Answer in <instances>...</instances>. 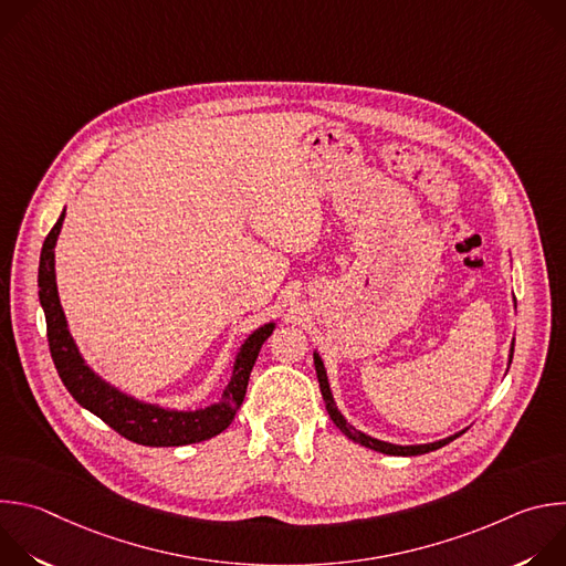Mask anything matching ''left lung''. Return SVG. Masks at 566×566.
<instances>
[{
  "label": "left lung",
  "mask_w": 566,
  "mask_h": 566,
  "mask_svg": "<svg viewBox=\"0 0 566 566\" xmlns=\"http://www.w3.org/2000/svg\"><path fill=\"white\" fill-rule=\"evenodd\" d=\"M513 352H515V338H513V345H511V354H509V367H511V360H513ZM313 365H315V374H317V382H319V391H322V398H325V406H327V412L332 417V421L336 423V428L352 441L369 448V450H376V452H382V454H394V457H415V454H426V452H432V450H439L443 448L446 443L454 441L459 434H463L465 430L457 432V434H450L441 441H432V443H415V446H398V443H389V441H380L376 437H369L360 430H356L354 426L347 423V419L343 417V412L338 410L336 400H334V394H332V385H329V376H327V367L325 363H322L319 354L313 352Z\"/></svg>",
  "instance_id": "8db88e82"
}]
</instances>
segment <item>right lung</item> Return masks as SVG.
I'll return each mask as SVG.
<instances>
[{
  "label": "right lung",
  "instance_id": "obj_1",
  "mask_svg": "<svg viewBox=\"0 0 566 566\" xmlns=\"http://www.w3.org/2000/svg\"><path fill=\"white\" fill-rule=\"evenodd\" d=\"M62 221L64 210L42 244L38 269V295L46 317V338L51 358L69 394L85 410L103 419L120 437L140 446H188L221 434L232 423L241 400L247 396V385L253 365L260 356L264 340L275 329V319L264 322L262 327L251 332L249 338L239 345L232 360L230 380L223 387L219 400L210 402V406L197 410H179L160 406V402L136 398L134 394L118 389L98 371H94L92 365H87V360L83 358V354H80L69 332V322L62 311L55 284V244L62 230Z\"/></svg>",
  "mask_w": 566,
  "mask_h": 566
}]
</instances>
